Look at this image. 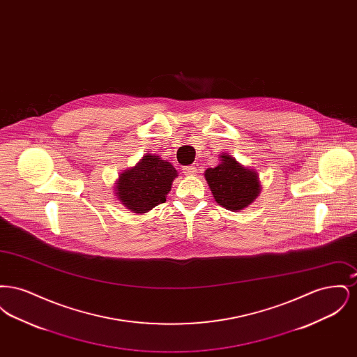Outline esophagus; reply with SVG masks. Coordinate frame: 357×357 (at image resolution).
Wrapping results in <instances>:
<instances>
[{
  "mask_svg": "<svg viewBox=\"0 0 357 357\" xmlns=\"http://www.w3.org/2000/svg\"><path fill=\"white\" fill-rule=\"evenodd\" d=\"M183 172H185V175H195L197 174V167L194 165L187 166V167H185Z\"/></svg>",
  "mask_w": 357,
  "mask_h": 357,
  "instance_id": "34e87169",
  "label": "esophagus"
}]
</instances>
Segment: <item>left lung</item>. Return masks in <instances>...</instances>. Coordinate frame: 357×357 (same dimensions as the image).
<instances>
[{
    "label": "left lung",
    "instance_id": "obj_1",
    "mask_svg": "<svg viewBox=\"0 0 357 357\" xmlns=\"http://www.w3.org/2000/svg\"><path fill=\"white\" fill-rule=\"evenodd\" d=\"M204 178L215 202L231 211L248 207L261 191L258 174L226 153L217 167L204 171Z\"/></svg>",
    "mask_w": 357,
    "mask_h": 357
}]
</instances>
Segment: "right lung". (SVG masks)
<instances>
[{"label": "right lung", "instance_id": "obj_1", "mask_svg": "<svg viewBox=\"0 0 357 357\" xmlns=\"http://www.w3.org/2000/svg\"><path fill=\"white\" fill-rule=\"evenodd\" d=\"M176 170L158 155H146L128 170L121 172L116 182V197L128 210L143 214L155 206L165 204Z\"/></svg>", "mask_w": 357, "mask_h": 357}]
</instances>
